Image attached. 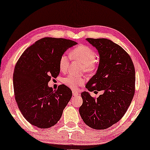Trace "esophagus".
I'll use <instances>...</instances> for the list:
<instances>
[{"instance_id":"34e87169","label":"esophagus","mask_w":150,"mask_h":150,"mask_svg":"<svg viewBox=\"0 0 150 150\" xmlns=\"http://www.w3.org/2000/svg\"><path fill=\"white\" fill-rule=\"evenodd\" d=\"M72 94H73L74 96H77V95H79V92L76 91H72Z\"/></svg>"}]
</instances>
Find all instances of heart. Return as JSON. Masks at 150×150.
<instances>
[{"instance_id":"b5f03b06","label":"heart","mask_w":150,"mask_h":150,"mask_svg":"<svg viewBox=\"0 0 150 150\" xmlns=\"http://www.w3.org/2000/svg\"><path fill=\"white\" fill-rule=\"evenodd\" d=\"M69 56L71 59L79 61L83 63L85 71L87 73H92L97 69L98 61L96 59V52L91 47L86 45H81L74 48ZM69 58L67 55L63 54L59 61V67L61 71L66 72L68 68ZM85 78L73 74L67 76L63 79V83L67 87L76 89L85 83Z\"/></svg>"}]
</instances>
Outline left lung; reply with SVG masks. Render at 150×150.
I'll use <instances>...</instances> for the list:
<instances>
[{
	"label": "left lung",
	"mask_w": 150,
	"mask_h": 150,
	"mask_svg": "<svg viewBox=\"0 0 150 150\" xmlns=\"http://www.w3.org/2000/svg\"><path fill=\"white\" fill-rule=\"evenodd\" d=\"M100 54L97 72L86 85L89 91L103 94L97 98L89 92L81 93L79 112L90 128L104 130L118 122L126 113L135 91V69L128 53L105 38H87Z\"/></svg>",
	"instance_id": "1"
}]
</instances>
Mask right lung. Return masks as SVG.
Segmentation results:
<instances>
[{
  "instance_id": "right-lung-1",
  "label": "right lung",
  "mask_w": 150,
  "mask_h": 150,
  "mask_svg": "<svg viewBox=\"0 0 150 150\" xmlns=\"http://www.w3.org/2000/svg\"><path fill=\"white\" fill-rule=\"evenodd\" d=\"M76 44L67 39L42 38L26 48L16 63L13 77L15 99L30 124L48 128L60 120L72 92L65 85L53 91L48 83L59 75L61 55Z\"/></svg>"
}]
</instances>
